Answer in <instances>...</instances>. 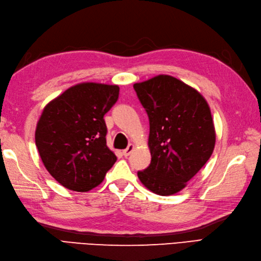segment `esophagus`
Returning a JSON list of instances; mask_svg holds the SVG:
<instances>
[{
  "instance_id": "esophagus-1",
  "label": "esophagus",
  "mask_w": 261,
  "mask_h": 261,
  "mask_svg": "<svg viewBox=\"0 0 261 261\" xmlns=\"http://www.w3.org/2000/svg\"><path fill=\"white\" fill-rule=\"evenodd\" d=\"M133 149H134V145L129 144V145L123 150V155L125 156V158H127V156H129V154L133 152Z\"/></svg>"
}]
</instances>
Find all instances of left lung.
Returning a JSON list of instances; mask_svg holds the SVG:
<instances>
[{
  "instance_id": "8db88e82",
  "label": "left lung",
  "mask_w": 261,
  "mask_h": 261,
  "mask_svg": "<svg viewBox=\"0 0 261 261\" xmlns=\"http://www.w3.org/2000/svg\"><path fill=\"white\" fill-rule=\"evenodd\" d=\"M134 89L148 116L152 155L138 178L156 194H174L213 152L216 132L209 105L192 87L166 74L135 84Z\"/></svg>"
}]
</instances>
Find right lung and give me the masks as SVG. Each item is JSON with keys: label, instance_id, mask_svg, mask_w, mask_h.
Here are the masks:
<instances>
[{"label": "right lung", "instance_id": "add662e5", "mask_svg": "<svg viewBox=\"0 0 261 261\" xmlns=\"http://www.w3.org/2000/svg\"><path fill=\"white\" fill-rule=\"evenodd\" d=\"M119 87L85 83L71 87L43 109L36 145L45 169L69 190L99 185L117 160L107 147L103 116L118 100Z\"/></svg>", "mask_w": 261, "mask_h": 261}]
</instances>
